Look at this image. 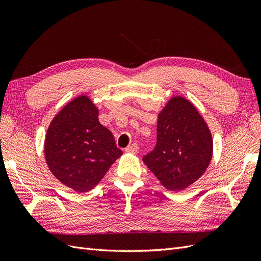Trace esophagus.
<instances>
[{
    "mask_svg": "<svg viewBox=\"0 0 261 261\" xmlns=\"http://www.w3.org/2000/svg\"><path fill=\"white\" fill-rule=\"evenodd\" d=\"M138 149H139V147H138L137 144H132V145H129L127 148L125 149V151L127 152V153L135 154V153L138 152Z\"/></svg>",
    "mask_w": 261,
    "mask_h": 261,
    "instance_id": "1",
    "label": "esophagus"
}]
</instances>
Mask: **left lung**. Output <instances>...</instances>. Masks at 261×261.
<instances>
[{
    "label": "left lung",
    "mask_w": 261,
    "mask_h": 261,
    "mask_svg": "<svg viewBox=\"0 0 261 261\" xmlns=\"http://www.w3.org/2000/svg\"><path fill=\"white\" fill-rule=\"evenodd\" d=\"M211 132L198 110L175 96L158 114L156 145L143 160L170 191H183L198 179L212 159Z\"/></svg>",
    "instance_id": "1"
}]
</instances>
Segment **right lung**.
Here are the masks:
<instances>
[{"mask_svg": "<svg viewBox=\"0 0 261 261\" xmlns=\"http://www.w3.org/2000/svg\"><path fill=\"white\" fill-rule=\"evenodd\" d=\"M88 96L72 100L54 116L44 140L45 161L62 184L88 192L106 175L123 152L99 120Z\"/></svg>", "mask_w": 261, "mask_h": 261, "instance_id": "right-lung-1", "label": "right lung"}]
</instances>
